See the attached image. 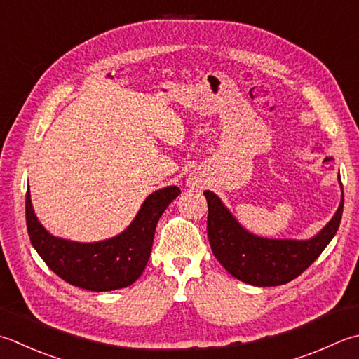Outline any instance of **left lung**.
I'll return each mask as SVG.
<instances>
[{"label": "left lung", "instance_id": "1", "mask_svg": "<svg viewBox=\"0 0 359 359\" xmlns=\"http://www.w3.org/2000/svg\"><path fill=\"white\" fill-rule=\"evenodd\" d=\"M203 196L208 203L207 231L213 255L235 278L254 286L285 285L299 277L333 240L344 208L342 196L333 219L311 240H266L245 231L215 193L205 191Z\"/></svg>", "mask_w": 359, "mask_h": 359}]
</instances>
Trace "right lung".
<instances>
[{
    "label": "right lung",
    "instance_id": "add662e5",
    "mask_svg": "<svg viewBox=\"0 0 359 359\" xmlns=\"http://www.w3.org/2000/svg\"><path fill=\"white\" fill-rule=\"evenodd\" d=\"M177 187L152 193L128 230L101 243H74L49 235L37 221L26 193V226L34 249L46 266L67 283L88 291H114L132 285L142 276L151 257L157 222L172 199Z\"/></svg>",
    "mask_w": 359,
    "mask_h": 359
}]
</instances>
